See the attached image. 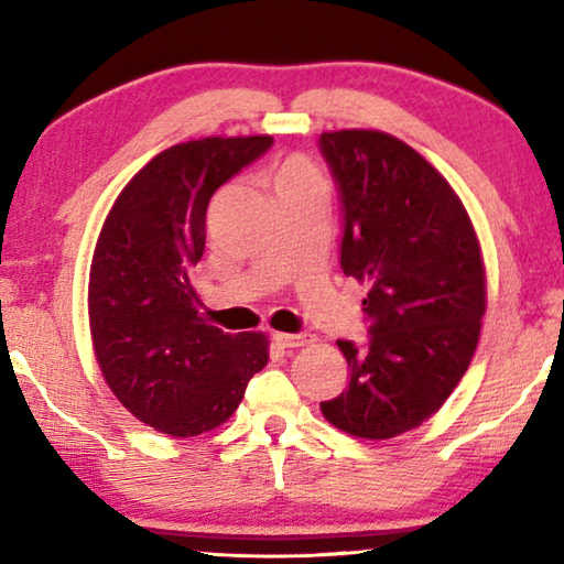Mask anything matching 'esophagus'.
Here are the masks:
<instances>
[{
	"label": "esophagus",
	"instance_id": "esophagus-1",
	"mask_svg": "<svg viewBox=\"0 0 564 564\" xmlns=\"http://www.w3.org/2000/svg\"><path fill=\"white\" fill-rule=\"evenodd\" d=\"M273 340L279 348H303V346H311L313 336L308 333H299V336H293V333H273Z\"/></svg>",
	"mask_w": 564,
	"mask_h": 564
}]
</instances>
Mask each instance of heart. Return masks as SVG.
I'll list each match as a JSON object with an SVG mask.
<instances>
[{"label": "heart", "instance_id": "heart-1", "mask_svg": "<svg viewBox=\"0 0 564 564\" xmlns=\"http://www.w3.org/2000/svg\"><path fill=\"white\" fill-rule=\"evenodd\" d=\"M303 184H323V178L316 171V166H313L311 161L303 156L285 159L279 169V176H275V191L303 186Z\"/></svg>", "mask_w": 564, "mask_h": 564}]
</instances>
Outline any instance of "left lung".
<instances>
[{"mask_svg": "<svg viewBox=\"0 0 564 564\" xmlns=\"http://www.w3.org/2000/svg\"><path fill=\"white\" fill-rule=\"evenodd\" d=\"M343 198V273L368 285L362 348L338 340L348 388L321 403L330 425L388 441L423 425L460 383L480 338L488 281L475 226L431 161L393 133H321Z\"/></svg>", "mask_w": 564, "mask_h": 564, "instance_id": "obj_1", "label": "left lung"}]
</instances>
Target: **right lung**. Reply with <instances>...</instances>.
<instances>
[{"label": "right lung", "mask_w": 564, "mask_h": 564, "mask_svg": "<svg viewBox=\"0 0 564 564\" xmlns=\"http://www.w3.org/2000/svg\"><path fill=\"white\" fill-rule=\"evenodd\" d=\"M273 144L204 137L174 144L133 174L104 218L89 269V330L99 370L129 413L171 437L224 425L269 362L265 333L208 323L188 273L206 246L216 188Z\"/></svg>", "instance_id": "right-lung-1"}]
</instances>
